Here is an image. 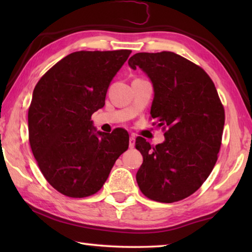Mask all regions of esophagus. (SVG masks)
<instances>
[{
  "label": "esophagus",
  "mask_w": 252,
  "mask_h": 252,
  "mask_svg": "<svg viewBox=\"0 0 252 252\" xmlns=\"http://www.w3.org/2000/svg\"><path fill=\"white\" fill-rule=\"evenodd\" d=\"M134 144H135V136L132 134L131 136H130V139H129V147L131 148V149H133L134 148Z\"/></svg>",
  "instance_id": "1"
}]
</instances>
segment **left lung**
<instances>
[{
	"instance_id": "obj_1",
	"label": "left lung",
	"mask_w": 252,
	"mask_h": 252,
	"mask_svg": "<svg viewBox=\"0 0 252 252\" xmlns=\"http://www.w3.org/2000/svg\"><path fill=\"white\" fill-rule=\"evenodd\" d=\"M127 64L150 79L151 117L167 129L156 148L136 138L135 148L143 157L136 182L149 199L180 201L201 187L218 159L224 126L218 92L201 67L169 51L136 53Z\"/></svg>"
}]
</instances>
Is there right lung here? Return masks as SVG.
I'll return each mask as SVG.
<instances>
[{
	"label": "right lung",
	"instance_id": "add662e5",
	"mask_svg": "<svg viewBox=\"0 0 252 252\" xmlns=\"http://www.w3.org/2000/svg\"><path fill=\"white\" fill-rule=\"evenodd\" d=\"M130 50L79 51L53 65L35 85L29 109V140L44 178L59 192H97L129 147V134L97 131L91 116L105 103L111 81Z\"/></svg>",
	"mask_w": 252,
	"mask_h": 252
}]
</instances>
